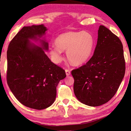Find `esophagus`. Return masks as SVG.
Here are the masks:
<instances>
[{"label":"esophagus","mask_w":131,"mask_h":131,"mask_svg":"<svg viewBox=\"0 0 131 131\" xmlns=\"http://www.w3.org/2000/svg\"><path fill=\"white\" fill-rule=\"evenodd\" d=\"M65 72H66V76H69V75L70 74V71L69 70H68V69H66V70H65Z\"/></svg>","instance_id":"esophagus-1"}]
</instances>
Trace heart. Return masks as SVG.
Listing matches in <instances>:
<instances>
[{
  "instance_id": "obj_1",
  "label": "heart",
  "mask_w": 131,
  "mask_h": 131,
  "mask_svg": "<svg viewBox=\"0 0 131 131\" xmlns=\"http://www.w3.org/2000/svg\"><path fill=\"white\" fill-rule=\"evenodd\" d=\"M55 47L50 48V54L57 62L62 59V52L66 51L70 62L74 66L85 63L91 57L95 47V39L87 32H66L55 39Z\"/></svg>"
}]
</instances>
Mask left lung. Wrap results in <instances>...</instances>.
Masks as SVG:
<instances>
[{
  "mask_svg": "<svg viewBox=\"0 0 131 131\" xmlns=\"http://www.w3.org/2000/svg\"><path fill=\"white\" fill-rule=\"evenodd\" d=\"M97 44L85 65L72 71L75 96L92 107L103 105L116 94L125 74L123 46L120 40L105 26L98 30Z\"/></svg>",
  "mask_w": 131,
  "mask_h": 131,
  "instance_id": "left-lung-1",
  "label": "left lung"
}]
</instances>
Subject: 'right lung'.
Masks as SVG:
<instances>
[{"label":"right lung","instance_id":"obj_1","mask_svg":"<svg viewBox=\"0 0 131 131\" xmlns=\"http://www.w3.org/2000/svg\"><path fill=\"white\" fill-rule=\"evenodd\" d=\"M47 30L43 24L24 26L10 41L7 51V81L11 91L23 105L37 110L54 102L58 84L66 77L65 70L46 54Z\"/></svg>","mask_w":131,"mask_h":131}]
</instances>
